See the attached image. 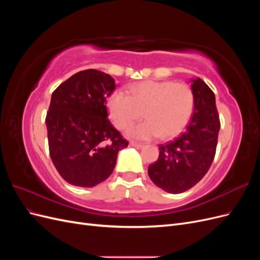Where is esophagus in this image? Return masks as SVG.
I'll use <instances>...</instances> for the list:
<instances>
[{
	"instance_id": "1",
	"label": "esophagus",
	"mask_w": 260,
	"mask_h": 260,
	"mask_svg": "<svg viewBox=\"0 0 260 260\" xmlns=\"http://www.w3.org/2000/svg\"><path fill=\"white\" fill-rule=\"evenodd\" d=\"M130 145L131 146H133V147H137V148H142L143 147V144H141V143H138V142H130Z\"/></svg>"
}]
</instances>
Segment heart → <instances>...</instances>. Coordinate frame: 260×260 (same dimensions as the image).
<instances>
[{"label": "heart", "instance_id": "obj_1", "mask_svg": "<svg viewBox=\"0 0 260 260\" xmlns=\"http://www.w3.org/2000/svg\"><path fill=\"white\" fill-rule=\"evenodd\" d=\"M193 107V91L184 82L143 81L130 86L129 95L117 91L108 100L109 115L120 130L141 119L144 113L147 121L128 131L137 139L178 136L190 120Z\"/></svg>", "mask_w": 260, "mask_h": 260}]
</instances>
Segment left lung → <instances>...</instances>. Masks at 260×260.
Masks as SVG:
<instances>
[{"label":"left lung","instance_id":"obj_1","mask_svg":"<svg viewBox=\"0 0 260 260\" xmlns=\"http://www.w3.org/2000/svg\"><path fill=\"white\" fill-rule=\"evenodd\" d=\"M194 113L184 132L160 144L148 176L164 191L178 194L199 183L215 158L220 129L215 94L200 78L192 80Z\"/></svg>","mask_w":260,"mask_h":260}]
</instances>
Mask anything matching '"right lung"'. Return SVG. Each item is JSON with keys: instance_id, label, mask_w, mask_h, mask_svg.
<instances>
[{"instance_id": "1", "label": "right lung", "mask_w": 260, "mask_h": 260, "mask_svg": "<svg viewBox=\"0 0 260 260\" xmlns=\"http://www.w3.org/2000/svg\"><path fill=\"white\" fill-rule=\"evenodd\" d=\"M115 80L96 69L75 74L52 94L46 113L51 159L66 182L92 187L115 168L129 142L107 118L106 99Z\"/></svg>"}]
</instances>
